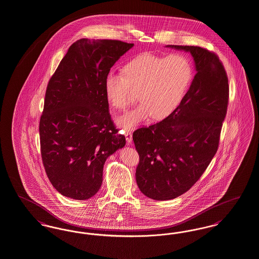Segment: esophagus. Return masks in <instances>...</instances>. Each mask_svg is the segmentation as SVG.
<instances>
[{"label":"esophagus","instance_id":"34e87169","mask_svg":"<svg viewBox=\"0 0 259 259\" xmlns=\"http://www.w3.org/2000/svg\"><path fill=\"white\" fill-rule=\"evenodd\" d=\"M125 138H126V142H127V144L129 145V144H131L132 143V140H133V138H132V134H131V132H129V131H127V132H125Z\"/></svg>","mask_w":259,"mask_h":259}]
</instances>
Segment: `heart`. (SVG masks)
<instances>
[{"instance_id":"1","label":"heart","mask_w":259,"mask_h":259,"mask_svg":"<svg viewBox=\"0 0 259 259\" xmlns=\"http://www.w3.org/2000/svg\"><path fill=\"white\" fill-rule=\"evenodd\" d=\"M193 78V66L182 54L159 56L144 53L125 64L122 73H107L104 91L108 102L117 110L130 103L132 91L140 102L118 116L116 123L126 130L148 120L164 119L183 101Z\"/></svg>"}]
</instances>
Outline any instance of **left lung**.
I'll return each instance as SVG.
<instances>
[{"label": "left lung", "instance_id": "obj_1", "mask_svg": "<svg viewBox=\"0 0 259 259\" xmlns=\"http://www.w3.org/2000/svg\"><path fill=\"white\" fill-rule=\"evenodd\" d=\"M191 53L196 75L174 114L133 133L140 162L136 181L149 198L168 200L186 193L216 154L227 115V72L215 53L198 46L166 45Z\"/></svg>", "mask_w": 259, "mask_h": 259}]
</instances>
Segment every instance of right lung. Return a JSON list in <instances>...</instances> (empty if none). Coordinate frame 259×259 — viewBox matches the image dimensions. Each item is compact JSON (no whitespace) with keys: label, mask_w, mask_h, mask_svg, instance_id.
<instances>
[{"label":"right lung","mask_w":259,"mask_h":259,"mask_svg":"<svg viewBox=\"0 0 259 259\" xmlns=\"http://www.w3.org/2000/svg\"><path fill=\"white\" fill-rule=\"evenodd\" d=\"M133 43L82 38L69 47L46 90L39 121L42 162L64 197H93L107 158L126 144L109 113L107 73Z\"/></svg>","instance_id":"1"}]
</instances>
